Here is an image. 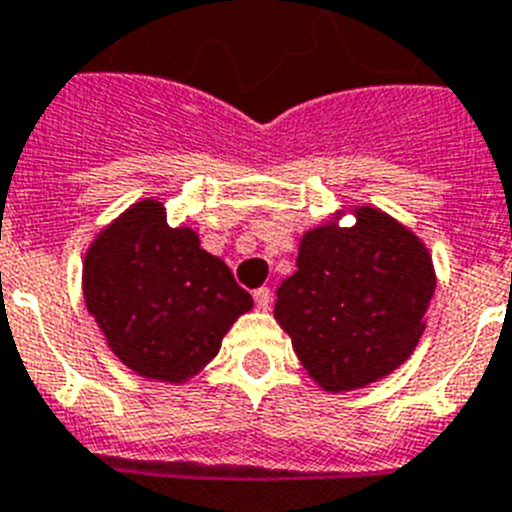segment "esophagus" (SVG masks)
<instances>
[{"instance_id": "34e87169", "label": "esophagus", "mask_w": 512, "mask_h": 512, "mask_svg": "<svg viewBox=\"0 0 512 512\" xmlns=\"http://www.w3.org/2000/svg\"><path fill=\"white\" fill-rule=\"evenodd\" d=\"M252 296H255V306L260 311H268L270 304H273V293H270V288H257Z\"/></svg>"}]
</instances>
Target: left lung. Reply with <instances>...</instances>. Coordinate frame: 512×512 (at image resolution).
<instances>
[{"instance_id": "1", "label": "left lung", "mask_w": 512, "mask_h": 512, "mask_svg": "<svg viewBox=\"0 0 512 512\" xmlns=\"http://www.w3.org/2000/svg\"><path fill=\"white\" fill-rule=\"evenodd\" d=\"M345 215L354 224L342 227ZM428 244L376 206L340 208L299 239L275 322L324 391H355L397 371L417 348L435 291Z\"/></svg>"}]
</instances>
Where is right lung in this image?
I'll use <instances>...</instances> for the list:
<instances>
[{
    "label": "right lung",
    "mask_w": 512,
    "mask_h": 512,
    "mask_svg": "<svg viewBox=\"0 0 512 512\" xmlns=\"http://www.w3.org/2000/svg\"><path fill=\"white\" fill-rule=\"evenodd\" d=\"M82 293L110 353L159 384L195 379L252 309L250 293L203 250L198 231L167 224L157 195L131 203L92 237Z\"/></svg>",
    "instance_id": "right-lung-1"
}]
</instances>
